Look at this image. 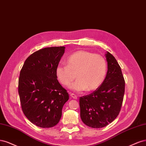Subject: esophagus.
Here are the masks:
<instances>
[{"mask_svg": "<svg viewBox=\"0 0 146 146\" xmlns=\"http://www.w3.org/2000/svg\"><path fill=\"white\" fill-rule=\"evenodd\" d=\"M69 94H70V96H71L72 98L75 99V100H76V99L78 98V96L76 95H75V94L72 93H69Z\"/></svg>", "mask_w": 146, "mask_h": 146, "instance_id": "34e87169", "label": "esophagus"}]
</instances>
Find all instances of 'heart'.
I'll return each instance as SVG.
<instances>
[{"instance_id":"obj_1","label":"heart","mask_w":146,"mask_h":146,"mask_svg":"<svg viewBox=\"0 0 146 146\" xmlns=\"http://www.w3.org/2000/svg\"><path fill=\"white\" fill-rule=\"evenodd\" d=\"M107 72V62L100 54L87 51H79L70 56L66 64H59L56 74L63 86H68L76 78L78 79L71 86V90L81 92L93 91L104 82Z\"/></svg>"}]
</instances>
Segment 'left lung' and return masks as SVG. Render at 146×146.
Masks as SVG:
<instances>
[{
	"mask_svg": "<svg viewBox=\"0 0 146 146\" xmlns=\"http://www.w3.org/2000/svg\"><path fill=\"white\" fill-rule=\"evenodd\" d=\"M108 70L101 86L79 98L80 116L83 123L92 128L109 125L119 115L125 92V81L115 57L107 52Z\"/></svg>",
	"mask_w": 146,
	"mask_h": 146,
	"instance_id": "8db88e82",
	"label": "left lung"
}]
</instances>
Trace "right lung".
Listing matches in <instances>:
<instances>
[{"label":"right lung","mask_w":146,"mask_h":146,"mask_svg":"<svg viewBox=\"0 0 146 146\" xmlns=\"http://www.w3.org/2000/svg\"><path fill=\"white\" fill-rule=\"evenodd\" d=\"M64 51L65 46L36 51L27 58L21 70L18 92L22 110L28 119L39 127L57 124L69 99L56 74Z\"/></svg>","instance_id":"1"}]
</instances>
